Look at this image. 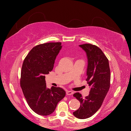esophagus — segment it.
<instances>
[{
	"instance_id": "obj_1",
	"label": "esophagus",
	"mask_w": 131,
	"mask_h": 131,
	"mask_svg": "<svg viewBox=\"0 0 131 131\" xmlns=\"http://www.w3.org/2000/svg\"><path fill=\"white\" fill-rule=\"evenodd\" d=\"M66 94H67V95H72V94H73V92H72V91H67L66 92Z\"/></svg>"
}]
</instances>
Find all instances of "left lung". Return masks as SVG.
Returning a JSON list of instances; mask_svg holds the SVG:
<instances>
[{"label":"left lung","mask_w":131,"mask_h":131,"mask_svg":"<svg viewBox=\"0 0 131 131\" xmlns=\"http://www.w3.org/2000/svg\"><path fill=\"white\" fill-rule=\"evenodd\" d=\"M84 50L88 59L87 79L91 87L89 95L83 98L81 94H73L80 102V106L73 113L80 119L90 117L101 108L110 85V70L109 61L101 49L91 43L79 45Z\"/></svg>","instance_id":"obj_1"}]
</instances>
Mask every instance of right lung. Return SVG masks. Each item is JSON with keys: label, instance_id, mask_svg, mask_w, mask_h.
I'll use <instances>...</instances> for the list:
<instances>
[{"label": "right lung", "instance_id": "1", "mask_svg": "<svg viewBox=\"0 0 131 131\" xmlns=\"http://www.w3.org/2000/svg\"><path fill=\"white\" fill-rule=\"evenodd\" d=\"M62 48L61 42H47L35 46L23 61L20 85L31 109L40 115L52 114L58 103L66 96L61 88H46V74L53 69L54 61Z\"/></svg>", "mask_w": 131, "mask_h": 131}]
</instances>
